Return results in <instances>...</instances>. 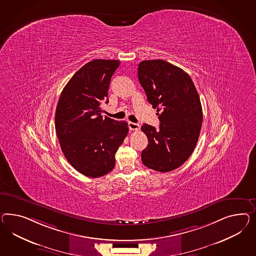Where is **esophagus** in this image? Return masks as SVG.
<instances>
[{
    "label": "esophagus",
    "mask_w": 256,
    "mask_h": 256,
    "mask_svg": "<svg viewBox=\"0 0 256 256\" xmlns=\"http://www.w3.org/2000/svg\"><path fill=\"white\" fill-rule=\"evenodd\" d=\"M128 128L130 130H138L140 126L138 123H133V122H128Z\"/></svg>",
    "instance_id": "1"
}]
</instances>
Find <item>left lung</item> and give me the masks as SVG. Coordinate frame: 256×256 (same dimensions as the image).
Wrapping results in <instances>:
<instances>
[{"mask_svg": "<svg viewBox=\"0 0 256 256\" xmlns=\"http://www.w3.org/2000/svg\"><path fill=\"white\" fill-rule=\"evenodd\" d=\"M138 78L160 121L158 130L150 124L142 126L148 138L142 161L159 172H172L189 158L198 140L200 98L188 74L162 60L140 62Z\"/></svg>", "mask_w": 256, "mask_h": 256, "instance_id": "8db88e82", "label": "left lung"}]
</instances>
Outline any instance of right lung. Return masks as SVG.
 Returning a JSON list of instances; mask_svg holds the SVG:
<instances>
[{
	"instance_id": "obj_1",
	"label": "right lung",
	"mask_w": 256,
	"mask_h": 256,
	"mask_svg": "<svg viewBox=\"0 0 256 256\" xmlns=\"http://www.w3.org/2000/svg\"><path fill=\"white\" fill-rule=\"evenodd\" d=\"M119 60H94L78 70L63 88L56 109V132L63 154L78 172L98 178L116 166V152L128 123L102 118L110 78Z\"/></svg>"
}]
</instances>
